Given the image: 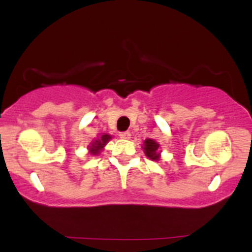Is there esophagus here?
<instances>
[{"label": "esophagus", "mask_w": 252, "mask_h": 252, "mask_svg": "<svg viewBox=\"0 0 252 252\" xmlns=\"http://www.w3.org/2000/svg\"><path fill=\"white\" fill-rule=\"evenodd\" d=\"M120 137L124 138V140H129V138L131 137V134H130L129 131H122L120 132Z\"/></svg>", "instance_id": "1"}]
</instances>
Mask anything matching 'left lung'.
Here are the masks:
<instances>
[{
    "mask_svg": "<svg viewBox=\"0 0 252 252\" xmlns=\"http://www.w3.org/2000/svg\"><path fill=\"white\" fill-rule=\"evenodd\" d=\"M144 154L152 161H160L161 158V147L153 138H146L142 144Z\"/></svg>",
    "mask_w": 252,
    "mask_h": 252,
    "instance_id": "obj_1",
    "label": "left lung"
}]
</instances>
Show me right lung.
<instances>
[{
  "mask_svg": "<svg viewBox=\"0 0 252 252\" xmlns=\"http://www.w3.org/2000/svg\"><path fill=\"white\" fill-rule=\"evenodd\" d=\"M111 138H112V136L109 134H102V135L97 136V137H94L88 146L90 154L96 155V156L98 154H100V153L103 152L104 147L108 144V142L111 140Z\"/></svg>",
  "mask_w": 252,
  "mask_h": 252,
  "instance_id": "obj_1",
  "label": "right lung"
}]
</instances>
